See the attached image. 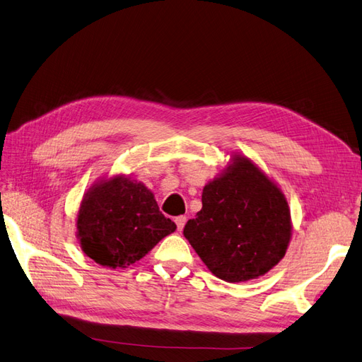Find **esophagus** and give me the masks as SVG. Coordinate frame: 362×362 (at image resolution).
<instances>
[{"label":"esophagus","instance_id":"obj_1","mask_svg":"<svg viewBox=\"0 0 362 362\" xmlns=\"http://www.w3.org/2000/svg\"><path fill=\"white\" fill-rule=\"evenodd\" d=\"M175 223H176V227H178V230L181 232L182 228H184V226H186V223H187V216H176L175 218Z\"/></svg>","mask_w":362,"mask_h":362}]
</instances>
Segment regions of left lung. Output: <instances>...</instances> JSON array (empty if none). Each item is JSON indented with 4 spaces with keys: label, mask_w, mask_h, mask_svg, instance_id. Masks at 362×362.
<instances>
[{
    "label": "left lung",
    "mask_w": 362,
    "mask_h": 362,
    "mask_svg": "<svg viewBox=\"0 0 362 362\" xmlns=\"http://www.w3.org/2000/svg\"><path fill=\"white\" fill-rule=\"evenodd\" d=\"M184 236L215 276L245 283L284 258L292 238L290 209L283 190L257 164L233 155L202 189V209Z\"/></svg>",
    "instance_id": "obj_1"
}]
</instances>
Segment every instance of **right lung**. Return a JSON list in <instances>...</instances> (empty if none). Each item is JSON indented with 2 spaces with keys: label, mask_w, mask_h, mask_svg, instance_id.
Returning a JSON list of instances; mask_svg holds the SVG:
<instances>
[{
  "label": "right lung",
  "mask_w": 362,
  "mask_h": 362,
  "mask_svg": "<svg viewBox=\"0 0 362 362\" xmlns=\"http://www.w3.org/2000/svg\"><path fill=\"white\" fill-rule=\"evenodd\" d=\"M175 230L176 224L161 214L153 193L126 175L95 182L76 216L83 252L110 269H126L139 261Z\"/></svg>",
  "instance_id": "1"
}]
</instances>
